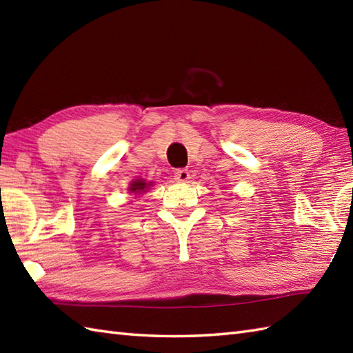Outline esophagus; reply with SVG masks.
I'll use <instances>...</instances> for the list:
<instances>
[{
    "label": "esophagus",
    "mask_w": 353,
    "mask_h": 353,
    "mask_svg": "<svg viewBox=\"0 0 353 353\" xmlns=\"http://www.w3.org/2000/svg\"><path fill=\"white\" fill-rule=\"evenodd\" d=\"M174 179H176V182H177V183H185V182H188V179H190V171H188V170H177V171H176V174H174Z\"/></svg>",
    "instance_id": "34e87169"
}]
</instances>
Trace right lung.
Returning <instances> with one entry per match:
<instances>
[{
    "instance_id": "add662e5",
    "label": "right lung",
    "mask_w": 353,
    "mask_h": 353,
    "mask_svg": "<svg viewBox=\"0 0 353 353\" xmlns=\"http://www.w3.org/2000/svg\"><path fill=\"white\" fill-rule=\"evenodd\" d=\"M150 186H153V182H145V179H137V181H132L129 185V192L132 194H144Z\"/></svg>"
}]
</instances>
